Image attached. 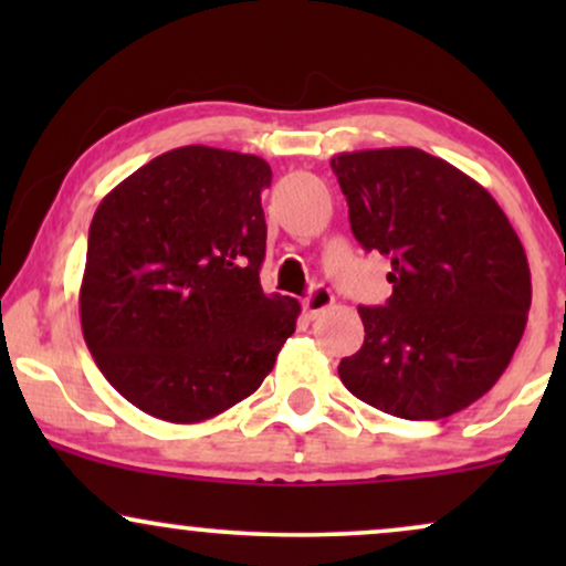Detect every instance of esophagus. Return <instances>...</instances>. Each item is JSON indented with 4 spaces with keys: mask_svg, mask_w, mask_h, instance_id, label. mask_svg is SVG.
Here are the masks:
<instances>
[{
    "mask_svg": "<svg viewBox=\"0 0 566 566\" xmlns=\"http://www.w3.org/2000/svg\"><path fill=\"white\" fill-rule=\"evenodd\" d=\"M333 303H335L333 292L324 287V284H316V287L308 292V297L303 301V308H305V314L311 316V319H316V316H319L322 311H327Z\"/></svg>",
    "mask_w": 566,
    "mask_h": 566,
    "instance_id": "1",
    "label": "esophagus"
}]
</instances>
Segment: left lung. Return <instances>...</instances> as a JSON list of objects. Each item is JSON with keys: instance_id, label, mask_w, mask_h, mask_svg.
Here are the masks:
<instances>
[{"instance_id": "1", "label": "left lung", "mask_w": 566, "mask_h": 566, "mask_svg": "<svg viewBox=\"0 0 566 566\" xmlns=\"http://www.w3.org/2000/svg\"><path fill=\"white\" fill-rule=\"evenodd\" d=\"M329 165L356 242L391 258L394 284L386 305H359L365 346L337 367L343 386L396 418H450L495 386L522 340L524 247L484 186L420 148Z\"/></svg>"}]
</instances>
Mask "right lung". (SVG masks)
<instances>
[{
  "instance_id": "add662e5",
  "label": "right lung",
  "mask_w": 566,
  "mask_h": 566,
  "mask_svg": "<svg viewBox=\"0 0 566 566\" xmlns=\"http://www.w3.org/2000/svg\"><path fill=\"white\" fill-rule=\"evenodd\" d=\"M261 157L161 154L97 205L80 290L82 335L129 405L201 423L261 388L301 303L265 295Z\"/></svg>"
}]
</instances>
